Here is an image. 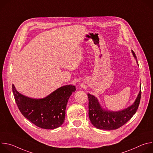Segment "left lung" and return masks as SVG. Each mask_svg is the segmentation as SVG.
Here are the masks:
<instances>
[{
  "label": "left lung",
  "instance_id": "obj_1",
  "mask_svg": "<svg viewBox=\"0 0 153 153\" xmlns=\"http://www.w3.org/2000/svg\"><path fill=\"white\" fill-rule=\"evenodd\" d=\"M132 53L137 60L134 52L132 51ZM141 93L140 90L136 101L131 106L118 112L103 110L97 99L94 96L88 94V115L91 122L95 127L101 129L113 130L121 127L136 113L140 101Z\"/></svg>",
  "mask_w": 153,
  "mask_h": 153
}]
</instances>
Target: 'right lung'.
I'll return each instance as SVG.
<instances>
[{
	"label": "right lung",
	"instance_id": "right-lung-1",
	"mask_svg": "<svg viewBox=\"0 0 153 153\" xmlns=\"http://www.w3.org/2000/svg\"><path fill=\"white\" fill-rule=\"evenodd\" d=\"M12 89L16 103L22 115L37 126L52 129L63 123L68 100L76 91V86H63L42 99H33L20 94L14 85Z\"/></svg>",
	"mask_w": 153,
	"mask_h": 153
}]
</instances>
